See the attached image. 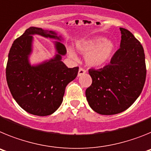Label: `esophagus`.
Masks as SVG:
<instances>
[{"label":"esophagus","mask_w":151,"mask_h":151,"mask_svg":"<svg viewBox=\"0 0 151 151\" xmlns=\"http://www.w3.org/2000/svg\"><path fill=\"white\" fill-rule=\"evenodd\" d=\"M85 73H86V70H85V69H83V68L80 67V68H79V69H78V76H82V75L85 74Z\"/></svg>","instance_id":"obj_1"}]
</instances>
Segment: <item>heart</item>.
<instances>
[{
	"mask_svg": "<svg viewBox=\"0 0 151 151\" xmlns=\"http://www.w3.org/2000/svg\"><path fill=\"white\" fill-rule=\"evenodd\" d=\"M76 48L79 52L86 54L85 61L88 65L100 66L110 59L114 51V45L104 37H97L78 42ZM68 51L71 58H76V55L72 49H69Z\"/></svg>",
	"mask_w": 151,
	"mask_h": 151,
	"instance_id": "1",
	"label": "heart"
}]
</instances>
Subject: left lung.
Masks as SVG:
<instances>
[{"label": "left lung", "instance_id": "obj_1", "mask_svg": "<svg viewBox=\"0 0 151 151\" xmlns=\"http://www.w3.org/2000/svg\"><path fill=\"white\" fill-rule=\"evenodd\" d=\"M120 47L103 68L89 69L92 78L85 91L89 106L102 115L122 113L132 106L143 90L146 79L145 51L141 42L120 28Z\"/></svg>", "mask_w": 151, "mask_h": 151}]
</instances>
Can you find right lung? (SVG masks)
Masks as SVG:
<instances>
[{
    "instance_id": "right-lung-1",
    "label": "right lung",
    "mask_w": 151,
    "mask_h": 151,
    "mask_svg": "<svg viewBox=\"0 0 151 151\" xmlns=\"http://www.w3.org/2000/svg\"><path fill=\"white\" fill-rule=\"evenodd\" d=\"M32 35L60 40L54 31L30 27L13 41L6 67V78L13 97L24 110L35 116L52 114L63 99L66 85L76 78L78 67L68 68L61 61L66 47L56 41L57 54L54 59L32 66L29 56L32 51Z\"/></svg>"
}]
</instances>
